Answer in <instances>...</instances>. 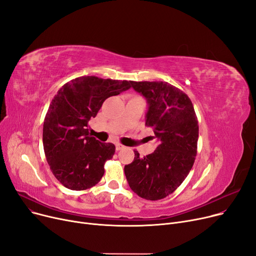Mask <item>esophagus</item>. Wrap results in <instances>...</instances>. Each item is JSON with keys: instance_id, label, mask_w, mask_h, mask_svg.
<instances>
[{"instance_id": "34e87169", "label": "esophagus", "mask_w": 256, "mask_h": 256, "mask_svg": "<svg viewBox=\"0 0 256 256\" xmlns=\"http://www.w3.org/2000/svg\"><path fill=\"white\" fill-rule=\"evenodd\" d=\"M124 148V146L122 144H116V150H121Z\"/></svg>"}]
</instances>
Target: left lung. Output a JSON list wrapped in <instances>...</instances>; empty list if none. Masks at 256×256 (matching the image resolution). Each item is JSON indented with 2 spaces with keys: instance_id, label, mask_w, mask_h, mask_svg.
<instances>
[{
  "instance_id": "8db88e82",
  "label": "left lung",
  "mask_w": 256,
  "mask_h": 256,
  "mask_svg": "<svg viewBox=\"0 0 256 256\" xmlns=\"http://www.w3.org/2000/svg\"><path fill=\"white\" fill-rule=\"evenodd\" d=\"M132 87L148 104L145 126L152 128L156 150L124 166L130 189L147 200L163 199L176 191L195 162L198 120L193 104L180 89L167 82H134Z\"/></svg>"
}]
</instances>
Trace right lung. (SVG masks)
<instances>
[{
    "mask_svg": "<svg viewBox=\"0 0 256 256\" xmlns=\"http://www.w3.org/2000/svg\"><path fill=\"white\" fill-rule=\"evenodd\" d=\"M130 83L80 76L64 84L54 96L44 122V150L52 174L67 189L87 190L102 180L115 145L91 137L88 122L108 98L130 89Z\"/></svg>",
    "mask_w": 256,
    "mask_h": 256,
    "instance_id": "add662e5",
    "label": "right lung"
}]
</instances>
